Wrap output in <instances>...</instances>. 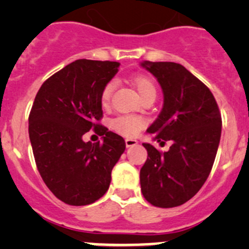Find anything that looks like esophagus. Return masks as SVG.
I'll use <instances>...</instances> for the list:
<instances>
[{
    "label": "esophagus",
    "instance_id": "obj_1",
    "mask_svg": "<svg viewBox=\"0 0 249 249\" xmlns=\"http://www.w3.org/2000/svg\"><path fill=\"white\" fill-rule=\"evenodd\" d=\"M137 143L139 142L134 139H125V144H126V147H134V145H136Z\"/></svg>",
    "mask_w": 249,
    "mask_h": 249
}]
</instances>
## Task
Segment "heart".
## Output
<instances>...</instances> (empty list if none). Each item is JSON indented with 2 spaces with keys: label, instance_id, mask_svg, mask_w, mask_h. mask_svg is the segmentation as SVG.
I'll return each instance as SVG.
<instances>
[{
  "label": "heart",
  "instance_id": "heart-1",
  "mask_svg": "<svg viewBox=\"0 0 249 249\" xmlns=\"http://www.w3.org/2000/svg\"><path fill=\"white\" fill-rule=\"evenodd\" d=\"M132 84L136 88L137 92L141 96V99L145 100L148 97L157 96V88H155L154 82L150 79L149 77L145 76H135L131 79ZM115 82L114 80H109L108 83L105 84L102 88L101 95H100V100H101V105L104 107L109 106L110 99H112V94L114 91ZM147 122L144 118L139 117V115H131V114H123L118 115L114 119L110 120V129L115 131L117 134L122 135L125 137H135L139 135V132L143 127L145 126Z\"/></svg>",
  "mask_w": 249,
  "mask_h": 249
}]
</instances>
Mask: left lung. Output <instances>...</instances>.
Listing matches in <instances>:
<instances>
[{"instance_id":"8db88e82","label":"left lung","mask_w":249,"mask_h":249,"mask_svg":"<svg viewBox=\"0 0 249 249\" xmlns=\"http://www.w3.org/2000/svg\"><path fill=\"white\" fill-rule=\"evenodd\" d=\"M142 66L157 77L164 92L161 112L147 131L172 145L160 152L143 143L148 158L140 171L141 192L153 206L177 207L201 189L212 170L222 115L211 90L184 66L167 61H144Z\"/></svg>"}]
</instances>
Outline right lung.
Returning <instances> with one entry per match:
<instances>
[{
  "instance_id": "right-lung-1",
  "label": "right lung",
  "mask_w": 249,
  "mask_h": 249,
  "mask_svg": "<svg viewBox=\"0 0 249 249\" xmlns=\"http://www.w3.org/2000/svg\"><path fill=\"white\" fill-rule=\"evenodd\" d=\"M119 62L80 59L42 84L29 115V136L42 179L62 202L85 206L108 190L110 172L125 150L122 136L100 124L102 88ZM92 129L102 142H84Z\"/></svg>"
}]
</instances>
